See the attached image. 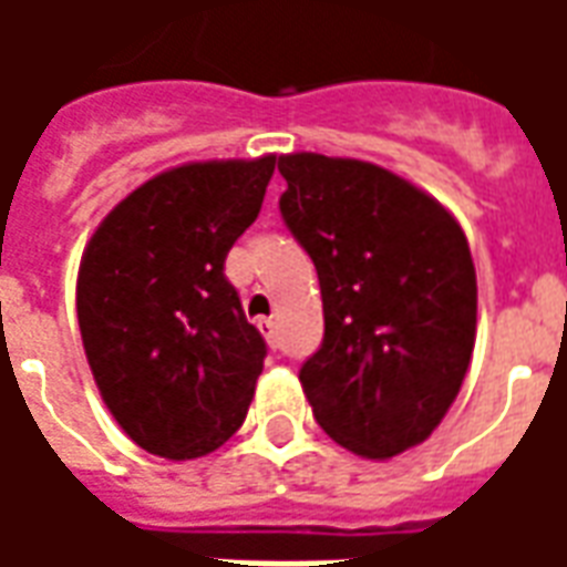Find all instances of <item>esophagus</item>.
Wrapping results in <instances>:
<instances>
[{"label": "esophagus", "mask_w": 567, "mask_h": 567, "mask_svg": "<svg viewBox=\"0 0 567 567\" xmlns=\"http://www.w3.org/2000/svg\"><path fill=\"white\" fill-rule=\"evenodd\" d=\"M258 328H260V333L267 337V343H270V346L279 343V321H276V319H260Z\"/></svg>", "instance_id": "obj_1"}]
</instances>
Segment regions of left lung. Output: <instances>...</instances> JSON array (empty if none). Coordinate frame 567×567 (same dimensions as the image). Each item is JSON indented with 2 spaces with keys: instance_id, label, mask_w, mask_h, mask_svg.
Segmentation results:
<instances>
[{
  "instance_id": "1",
  "label": "left lung",
  "mask_w": 567,
  "mask_h": 567,
  "mask_svg": "<svg viewBox=\"0 0 567 567\" xmlns=\"http://www.w3.org/2000/svg\"><path fill=\"white\" fill-rule=\"evenodd\" d=\"M279 212L319 272L324 340L300 368L316 422L364 458L440 425L476 337V272L437 199L382 166L285 154Z\"/></svg>"
}]
</instances>
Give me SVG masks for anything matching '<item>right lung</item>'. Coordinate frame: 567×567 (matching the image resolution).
<instances>
[{
	"label": "right lung",
	"instance_id": "right-lung-1",
	"mask_svg": "<svg viewBox=\"0 0 567 567\" xmlns=\"http://www.w3.org/2000/svg\"><path fill=\"white\" fill-rule=\"evenodd\" d=\"M276 157L185 163L136 187L96 227L79 270L93 380L142 450L185 462L236 434L267 343L224 260L258 218Z\"/></svg>",
	"mask_w": 567,
	"mask_h": 567
}]
</instances>
